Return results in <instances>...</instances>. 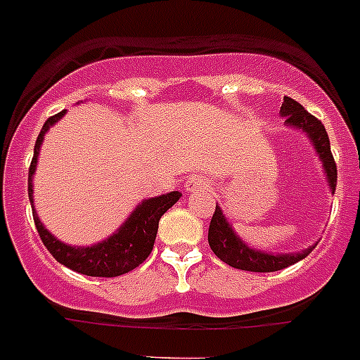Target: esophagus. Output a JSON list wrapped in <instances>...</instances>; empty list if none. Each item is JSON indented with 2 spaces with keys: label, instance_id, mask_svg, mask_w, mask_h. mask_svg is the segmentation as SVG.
Masks as SVG:
<instances>
[{
  "label": "esophagus",
  "instance_id": "esophagus-1",
  "mask_svg": "<svg viewBox=\"0 0 360 360\" xmlns=\"http://www.w3.org/2000/svg\"><path fill=\"white\" fill-rule=\"evenodd\" d=\"M184 187H186L187 193H207V191H211L209 180L202 176H191Z\"/></svg>",
  "mask_w": 360,
  "mask_h": 360
}]
</instances>
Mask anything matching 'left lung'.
I'll use <instances>...</instances> for the list:
<instances>
[{
	"instance_id": "1",
	"label": "left lung",
	"mask_w": 360,
	"mask_h": 360,
	"mask_svg": "<svg viewBox=\"0 0 360 360\" xmlns=\"http://www.w3.org/2000/svg\"><path fill=\"white\" fill-rule=\"evenodd\" d=\"M279 113H281V117H285L287 126L299 129V131H303L308 136V141L316 149L317 157L323 162L324 174H326L328 187L333 195L337 186V165L335 160H333L332 149H330L328 133L321 124V120L310 115L301 104L295 103L294 98L290 97L283 98V106ZM209 245H211L212 252L221 262L234 266V269L249 270V272H276V270L287 269V266L304 259L311 250L316 249L317 241L310 245L308 249L301 250V252L274 254L266 252V250H256L238 236L232 225L229 224V219L225 218L221 207L216 205L211 225H209Z\"/></svg>"
}]
</instances>
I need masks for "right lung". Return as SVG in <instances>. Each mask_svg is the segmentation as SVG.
<instances>
[{
	"label": "right lung",
	"mask_w": 360,
	"mask_h": 360,
	"mask_svg": "<svg viewBox=\"0 0 360 360\" xmlns=\"http://www.w3.org/2000/svg\"><path fill=\"white\" fill-rule=\"evenodd\" d=\"M65 113L66 110L50 117L44 122L43 129L37 135L36 146H34V158H32L30 169H28V198H30L32 214H34L37 232H39L44 247L49 249V252L56 257L57 262L75 270L79 274L94 276V278L122 276L129 270L136 269L151 254L162 214L167 209L173 207L174 203L180 200L182 193L171 191L167 195L142 200L111 236L104 238L103 241L90 245V247H75V245L63 243L61 240H57L52 232L41 224L39 216H37L36 207H34V184H32V180L36 174L37 157H39L44 135L53 124L59 122L65 117Z\"/></svg>",
	"instance_id": "right-lung-1"
}]
</instances>
